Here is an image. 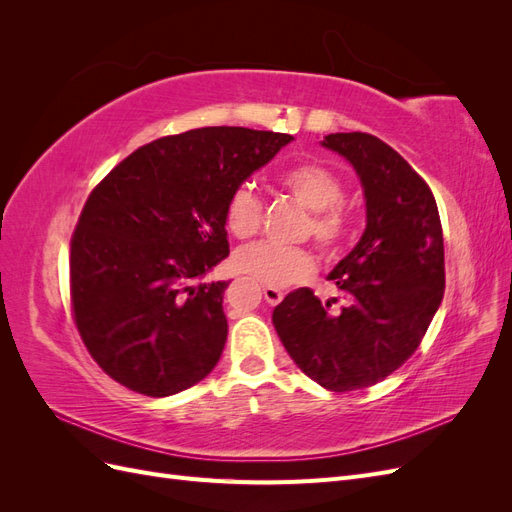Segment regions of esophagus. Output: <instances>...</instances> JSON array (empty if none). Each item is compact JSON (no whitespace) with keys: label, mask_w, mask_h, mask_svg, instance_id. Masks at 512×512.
<instances>
[{"label":"esophagus","mask_w":512,"mask_h":512,"mask_svg":"<svg viewBox=\"0 0 512 512\" xmlns=\"http://www.w3.org/2000/svg\"><path fill=\"white\" fill-rule=\"evenodd\" d=\"M262 294H265V299H267L269 305H277L284 299V292L280 288H273V286L262 288Z\"/></svg>","instance_id":"obj_1"}]
</instances>
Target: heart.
Returning a JSON list of instances; mask_svg holds the SVG:
<instances>
[{
    "label": "heart",
    "instance_id": "obj_1",
    "mask_svg": "<svg viewBox=\"0 0 512 512\" xmlns=\"http://www.w3.org/2000/svg\"><path fill=\"white\" fill-rule=\"evenodd\" d=\"M280 183L305 209L314 213L312 226H309L314 239L324 250H335L344 241L348 230L346 215L339 209L344 198L342 181L320 164H297L286 170ZM260 222L262 205L258 194L250 185H241L228 198L226 228L235 237L247 239L256 235ZM232 262L239 273L273 288L305 282L316 273L312 254L299 250V247H280L269 241L239 247Z\"/></svg>",
    "mask_w": 512,
    "mask_h": 512
}]
</instances>
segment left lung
<instances>
[{"label":"left lung","mask_w":512,"mask_h":512,"mask_svg":"<svg viewBox=\"0 0 512 512\" xmlns=\"http://www.w3.org/2000/svg\"><path fill=\"white\" fill-rule=\"evenodd\" d=\"M320 145L361 179L365 230L329 273L344 303L297 288L273 309V327L305 376L346 393L391 376L421 344L444 297V239L429 185L393 147L365 132Z\"/></svg>","instance_id":"1"}]
</instances>
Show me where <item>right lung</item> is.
Returning a JSON list of instances; mask_svg holds the SVG:
<instances>
[{
  "label": "right lung",
  "mask_w": 512,
  "mask_h": 512,
  "mask_svg": "<svg viewBox=\"0 0 512 512\" xmlns=\"http://www.w3.org/2000/svg\"><path fill=\"white\" fill-rule=\"evenodd\" d=\"M294 136L198 128L158 138L91 192L70 245L76 329L94 361L147 397L190 389L218 365L228 282L226 205Z\"/></svg>",
  "instance_id": "obj_1"
}]
</instances>
